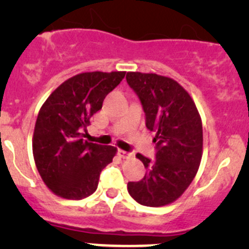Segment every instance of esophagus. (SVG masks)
Returning <instances> with one entry per match:
<instances>
[{
    "label": "esophagus",
    "mask_w": 249,
    "mask_h": 249,
    "mask_svg": "<svg viewBox=\"0 0 249 249\" xmlns=\"http://www.w3.org/2000/svg\"><path fill=\"white\" fill-rule=\"evenodd\" d=\"M118 154H119V157L123 158V159H129V158L132 157L131 153H127V152H125V150H122V149L118 150Z\"/></svg>",
    "instance_id": "esophagus-1"
}]
</instances>
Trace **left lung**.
Instances as JSON below:
<instances>
[{"label":"left lung","mask_w":249,"mask_h":249,"mask_svg":"<svg viewBox=\"0 0 249 249\" xmlns=\"http://www.w3.org/2000/svg\"><path fill=\"white\" fill-rule=\"evenodd\" d=\"M126 82L140 97L145 126L155 132L157 159L137 154L147 169L127 192L143 206L160 207L178 199L194 179L202 158V123L189 92L175 79L127 72Z\"/></svg>","instance_id":"left-lung-1"}]
</instances>
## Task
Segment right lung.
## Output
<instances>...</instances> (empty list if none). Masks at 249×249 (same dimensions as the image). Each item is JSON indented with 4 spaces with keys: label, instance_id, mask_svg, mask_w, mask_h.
I'll use <instances>...</instances> for the list:
<instances>
[{
    "label": "right lung",
    "instance_id": "right-lung-1",
    "mask_svg": "<svg viewBox=\"0 0 249 249\" xmlns=\"http://www.w3.org/2000/svg\"><path fill=\"white\" fill-rule=\"evenodd\" d=\"M125 73L76 74L60 84L39 109L32 139L35 164L44 184L57 196L80 200L91 195L100 173L117 154L113 145L83 140V129Z\"/></svg>",
    "mask_w": 249,
    "mask_h": 249
}]
</instances>
